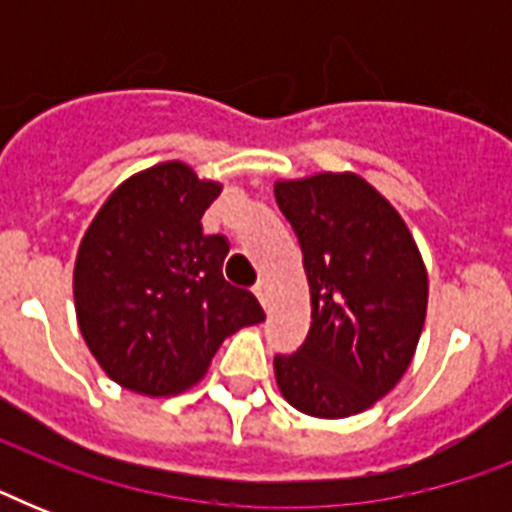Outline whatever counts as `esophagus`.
<instances>
[{
  "mask_svg": "<svg viewBox=\"0 0 512 512\" xmlns=\"http://www.w3.org/2000/svg\"><path fill=\"white\" fill-rule=\"evenodd\" d=\"M255 295H257V300H260V303H263V305L271 303V281H268V279L257 281V284H255Z\"/></svg>",
  "mask_w": 512,
  "mask_h": 512,
  "instance_id": "34e87169",
  "label": "esophagus"
}]
</instances>
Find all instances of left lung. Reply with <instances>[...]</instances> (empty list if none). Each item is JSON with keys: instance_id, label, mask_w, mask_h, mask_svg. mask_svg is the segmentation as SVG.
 I'll list each match as a JSON object with an SVG mask.
<instances>
[{"instance_id": "obj_1", "label": "left lung", "mask_w": 512, "mask_h": 512, "mask_svg": "<svg viewBox=\"0 0 512 512\" xmlns=\"http://www.w3.org/2000/svg\"><path fill=\"white\" fill-rule=\"evenodd\" d=\"M311 289L303 348L273 358L281 396L342 420L374 406L412 364L428 313V271L404 217L356 172L276 180Z\"/></svg>"}]
</instances>
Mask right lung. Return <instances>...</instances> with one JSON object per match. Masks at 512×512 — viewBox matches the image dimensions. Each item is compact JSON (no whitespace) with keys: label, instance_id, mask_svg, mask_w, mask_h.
<instances>
[{"label":"right lung","instance_id":"right-lung-1","mask_svg":"<svg viewBox=\"0 0 512 512\" xmlns=\"http://www.w3.org/2000/svg\"><path fill=\"white\" fill-rule=\"evenodd\" d=\"M223 183L162 162L116 188L74 263L79 332L100 369L143 396H177L207 374L220 342L265 321L249 289L223 279L228 241L201 217Z\"/></svg>","mask_w":512,"mask_h":512}]
</instances>
